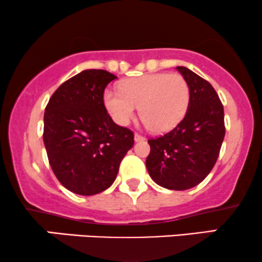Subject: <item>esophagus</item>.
<instances>
[{
  "instance_id": "esophagus-1",
  "label": "esophagus",
  "mask_w": 262,
  "mask_h": 262,
  "mask_svg": "<svg viewBox=\"0 0 262 262\" xmlns=\"http://www.w3.org/2000/svg\"><path fill=\"white\" fill-rule=\"evenodd\" d=\"M135 141H136V142H143V141H146V137L142 136V135H140V134H135Z\"/></svg>"
}]
</instances>
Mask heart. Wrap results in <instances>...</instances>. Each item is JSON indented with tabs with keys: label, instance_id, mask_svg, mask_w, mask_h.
Wrapping results in <instances>:
<instances>
[{
	"label": "heart",
	"instance_id": "obj_1",
	"mask_svg": "<svg viewBox=\"0 0 262 262\" xmlns=\"http://www.w3.org/2000/svg\"><path fill=\"white\" fill-rule=\"evenodd\" d=\"M120 91H106L104 104L118 125H127L137 106L150 130L161 134L173 128L186 115L189 86L180 74H147L125 80Z\"/></svg>",
	"mask_w": 262,
	"mask_h": 262
}]
</instances>
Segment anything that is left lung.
Listing matches in <instances>:
<instances>
[{
  "mask_svg": "<svg viewBox=\"0 0 262 262\" xmlns=\"http://www.w3.org/2000/svg\"><path fill=\"white\" fill-rule=\"evenodd\" d=\"M176 69L189 86L188 109L173 130L148 140L146 166L157 185L185 190L199 185L214 167L225 137V115L214 87L188 68Z\"/></svg>",
  "mask_w": 262,
  "mask_h": 262,
  "instance_id": "1",
  "label": "left lung"
}]
</instances>
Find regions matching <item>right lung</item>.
I'll use <instances>...</instances> for the list:
<instances>
[{
  "label": "right lung",
  "mask_w": 262,
  "mask_h": 262,
  "mask_svg": "<svg viewBox=\"0 0 262 262\" xmlns=\"http://www.w3.org/2000/svg\"><path fill=\"white\" fill-rule=\"evenodd\" d=\"M116 76L87 69L63 82L48 101L43 143L54 175L70 192L93 195L113 185L134 132L116 125L103 93Z\"/></svg>",
  "instance_id": "obj_1"
}]
</instances>
